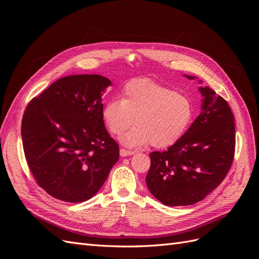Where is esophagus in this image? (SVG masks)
I'll use <instances>...</instances> for the list:
<instances>
[{
  "mask_svg": "<svg viewBox=\"0 0 259 259\" xmlns=\"http://www.w3.org/2000/svg\"><path fill=\"white\" fill-rule=\"evenodd\" d=\"M119 154L121 156H129V155H133L134 154V151H130V150H126V149L121 148L119 150Z\"/></svg>",
  "mask_w": 259,
  "mask_h": 259,
  "instance_id": "1",
  "label": "esophagus"
}]
</instances>
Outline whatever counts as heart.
Listing matches in <instances>:
<instances>
[{
    "label": "heart",
    "instance_id": "obj_1",
    "mask_svg": "<svg viewBox=\"0 0 259 259\" xmlns=\"http://www.w3.org/2000/svg\"><path fill=\"white\" fill-rule=\"evenodd\" d=\"M194 113L187 95L148 78L133 79L124 87L122 99L109 100L103 109L105 124L114 135H119L135 122L131 131L120 139L127 147L151 144L168 148L178 143Z\"/></svg>",
    "mask_w": 259,
    "mask_h": 259
}]
</instances>
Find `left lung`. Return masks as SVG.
Segmentation results:
<instances>
[{
  "mask_svg": "<svg viewBox=\"0 0 259 259\" xmlns=\"http://www.w3.org/2000/svg\"><path fill=\"white\" fill-rule=\"evenodd\" d=\"M199 92L201 112L181 140L164 152L150 153L146 184L165 206L202 200L221 185L233 162L235 124L231 108L209 87H199Z\"/></svg>",
  "mask_w": 259,
  "mask_h": 259,
  "instance_id": "left-lung-1",
  "label": "left lung"
}]
</instances>
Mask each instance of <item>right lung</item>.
Wrapping results in <instances>:
<instances>
[{
	"label": "right lung",
	"mask_w": 259,
	"mask_h": 259,
	"mask_svg": "<svg viewBox=\"0 0 259 259\" xmlns=\"http://www.w3.org/2000/svg\"><path fill=\"white\" fill-rule=\"evenodd\" d=\"M111 85L99 74L68 75L27 106L22 142L36 183L63 201L98 193L119 157L103 119V94Z\"/></svg>",
	"instance_id": "right-lung-1"
}]
</instances>
